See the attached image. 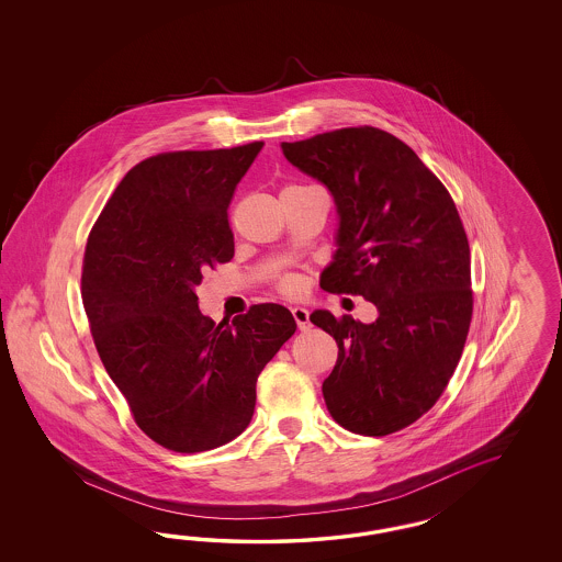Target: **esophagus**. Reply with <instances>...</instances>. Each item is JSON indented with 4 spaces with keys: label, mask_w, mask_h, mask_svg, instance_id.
<instances>
[{
    "label": "esophagus",
    "mask_w": 562,
    "mask_h": 562,
    "mask_svg": "<svg viewBox=\"0 0 562 562\" xmlns=\"http://www.w3.org/2000/svg\"><path fill=\"white\" fill-rule=\"evenodd\" d=\"M292 317H294V322H296L301 331H306V329L311 327L308 311H306L305 306H294V308H292Z\"/></svg>",
    "instance_id": "34e87169"
}]
</instances>
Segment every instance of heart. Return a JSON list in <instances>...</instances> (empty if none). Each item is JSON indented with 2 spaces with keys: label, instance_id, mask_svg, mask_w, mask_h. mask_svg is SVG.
<instances>
[{
  "label": "heart",
  "instance_id": "1",
  "mask_svg": "<svg viewBox=\"0 0 562 562\" xmlns=\"http://www.w3.org/2000/svg\"><path fill=\"white\" fill-rule=\"evenodd\" d=\"M273 284L282 294L294 296V294H299L303 290V278L294 272L280 273Z\"/></svg>",
  "mask_w": 562,
  "mask_h": 562
}]
</instances>
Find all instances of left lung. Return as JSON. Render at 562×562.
Listing matches in <instances>:
<instances>
[{"mask_svg":"<svg viewBox=\"0 0 562 562\" xmlns=\"http://www.w3.org/2000/svg\"><path fill=\"white\" fill-rule=\"evenodd\" d=\"M294 167L331 191L340 231L322 289L364 296L373 324L315 311L338 344L324 381L331 418L385 437L437 404L474 311L470 245L451 193L402 139L371 125L282 142Z\"/></svg>","mask_w":562,"mask_h":562,"instance_id":"obj_1","label":"left lung"}]
</instances>
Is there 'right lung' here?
Wrapping results in <instances>:
<instances>
[{
	"label": "right lung",
	"instance_id": "1",
	"mask_svg": "<svg viewBox=\"0 0 562 562\" xmlns=\"http://www.w3.org/2000/svg\"><path fill=\"white\" fill-rule=\"evenodd\" d=\"M261 148L142 160L86 243L82 303L102 364L136 425L177 453L216 449L249 426L257 376L296 331L276 303L216 324L193 292L204 270L235 256L228 205Z\"/></svg>",
	"mask_w": 562,
	"mask_h": 562
}]
</instances>
